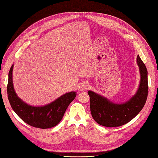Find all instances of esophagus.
I'll list each match as a JSON object with an SVG mask.
<instances>
[{"mask_svg":"<svg viewBox=\"0 0 158 158\" xmlns=\"http://www.w3.org/2000/svg\"><path fill=\"white\" fill-rule=\"evenodd\" d=\"M89 88V84H88V82H84L82 83V86H81V90L82 91H86Z\"/></svg>","mask_w":158,"mask_h":158,"instance_id":"obj_1","label":"esophagus"}]
</instances>
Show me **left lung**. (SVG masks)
I'll return each instance as SVG.
<instances>
[{
    "label": "left lung",
    "instance_id": "obj_1",
    "mask_svg": "<svg viewBox=\"0 0 158 158\" xmlns=\"http://www.w3.org/2000/svg\"><path fill=\"white\" fill-rule=\"evenodd\" d=\"M137 63L140 73V83L135 94L124 103L116 104L94 92L89 90L90 112L98 123L106 127L124 125L134 118L146 104L148 94V70L138 55Z\"/></svg>",
    "mask_w": 158,
    "mask_h": 158
}]
</instances>
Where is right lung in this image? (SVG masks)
<instances>
[{
    "label": "right lung",
    "instance_id": "right-lung-1",
    "mask_svg": "<svg viewBox=\"0 0 158 158\" xmlns=\"http://www.w3.org/2000/svg\"><path fill=\"white\" fill-rule=\"evenodd\" d=\"M12 65L8 72L7 85L8 98L11 107L19 117L28 125L41 129L54 127L61 121L68 106L76 96V92H70L56 100L43 106H32L21 100L15 92L12 83Z\"/></svg>",
    "mask_w": 158,
    "mask_h": 158
}]
</instances>
